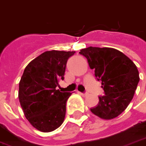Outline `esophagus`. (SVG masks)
<instances>
[{
  "label": "esophagus",
  "mask_w": 146,
  "mask_h": 146,
  "mask_svg": "<svg viewBox=\"0 0 146 146\" xmlns=\"http://www.w3.org/2000/svg\"><path fill=\"white\" fill-rule=\"evenodd\" d=\"M78 94L80 95H81L82 97H87V95H88V94H87V93H85V94H84V93H81V92H78Z\"/></svg>",
  "instance_id": "34e87169"
}]
</instances>
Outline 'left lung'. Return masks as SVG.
<instances>
[{"label":"left lung","mask_w":146,"mask_h":146,"mask_svg":"<svg viewBox=\"0 0 146 146\" xmlns=\"http://www.w3.org/2000/svg\"><path fill=\"white\" fill-rule=\"evenodd\" d=\"M86 57L104 95L99 97L98 105L90 108L93 114L102 119L117 117L132 100L139 82L136 66L121 52L113 48L92 47L80 49Z\"/></svg>","instance_id":"8db88e82"}]
</instances>
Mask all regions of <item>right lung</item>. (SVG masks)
<instances>
[{
	"label": "right lung",
	"instance_id": "1",
	"mask_svg": "<svg viewBox=\"0 0 146 146\" xmlns=\"http://www.w3.org/2000/svg\"><path fill=\"white\" fill-rule=\"evenodd\" d=\"M75 52L46 51L24 70L19 82V102L27 120L40 131H52L64 121L66 104L72 94L60 92L56 87L64 80L67 60Z\"/></svg>",
	"mask_w": 146,
	"mask_h": 146
}]
</instances>
